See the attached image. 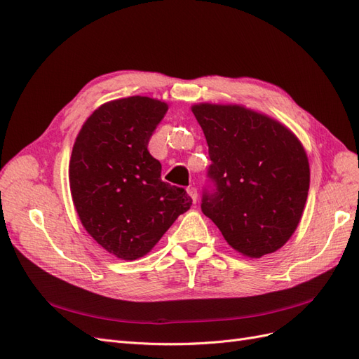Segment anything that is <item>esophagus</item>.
Returning <instances> with one entry per match:
<instances>
[{"label": "esophagus", "instance_id": "34e87169", "mask_svg": "<svg viewBox=\"0 0 359 359\" xmlns=\"http://www.w3.org/2000/svg\"><path fill=\"white\" fill-rule=\"evenodd\" d=\"M187 193H189V196L191 198V201L193 202H196L198 201V190L194 189V187H190L189 190H187Z\"/></svg>", "mask_w": 359, "mask_h": 359}]
</instances>
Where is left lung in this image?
<instances>
[{
    "mask_svg": "<svg viewBox=\"0 0 359 359\" xmlns=\"http://www.w3.org/2000/svg\"><path fill=\"white\" fill-rule=\"evenodd\" d=\"M208 144L215 193L202 211L240 255L259 259L297 231L310 187V165L289 127L244 104L191 106Z\"/></svg>",
    "mask_w": 359,
    "mask_h": 359,
    "instance_id": "1",
    "label": "left lung"
}]
</instances>
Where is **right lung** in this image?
I'll list each match as a JSON object with an SVG mask.
<instances>
[{"label": "right lung", "instance_id": "1", "mask_svg": "<svg viewBox=\"0 0 359 359\" xmlns=\"http://www.w3.org/2000/svg\"><path fill=\"white\" fill-rule=\"evenodd\" d=\"M168 107L144 95L106 102L74 140L69 180L76 212L93 240L121 260L148 255L191 205L184 189L161 181L160 161L148 151Z\"/></svg>", "mask_w": 359, "mask_h": 359}]
</instances>
